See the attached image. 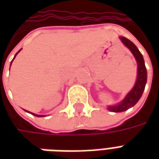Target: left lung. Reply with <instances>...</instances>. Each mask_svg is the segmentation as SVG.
I'll return each instance as SVG.
<instances>
[{"instance_id": "1", "label": "left lung", "mask_w": 159, "mask_h": 159, "mask_svg": "<svg viewBox=\"0 0 159 159\" xmlns=\"http://www.w3.org/2000/svg\"><path fill=\"white\" fill-rule=\"evenodd\" d=\"M119 39L123 42V45L127 47L130 50V52H132V54L136 60L138 68H137L136 82H135V84L133 87V89L127 93L125 98L121 102L115 106H108L107 107L108 110L110 111H113V112H122V111H124L133 107L139 101L140 97L142 95L147 79V68L145 66L143 56L140 53L139 49L137 48V47L133 42H130L129 40L127 39L125 37L120 36Z\"/></svg>"}]
</instances>
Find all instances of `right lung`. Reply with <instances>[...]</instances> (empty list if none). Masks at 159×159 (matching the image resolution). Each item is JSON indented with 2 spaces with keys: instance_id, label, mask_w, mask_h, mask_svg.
Segmentation results:
<instances>
[{
  "instance_id": "add662e5",
  "label": "right lung",
  "mask_w": 159,
  "mask_h": 159,
  "mask_svg": "<svg viewBox=\"0 0 159 159\" xmlns=\"http://www.w3.org/2000/svg\"><path fill=\"white\" fill-rule=\"evenodd\" d=\"M20 50H21V49H20ZM20 50H19V52H17V53H16V54H15V56H14V58H13V59H15L16 55H17V54H18V53H19V52H20ZM13 59H12V60H13ZM12 62H11V65H12ZM25 111H26V110H25ZM28 112H29V113H30V114H32V115H34V116H36V117H44V115H37V114L32 113V112H30V111H28Z\"/></svg>"
}]
</instances>
